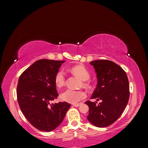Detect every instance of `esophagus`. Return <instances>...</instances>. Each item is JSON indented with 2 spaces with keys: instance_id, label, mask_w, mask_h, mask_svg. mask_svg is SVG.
Returning a JSON list of instances; mask_svg holds the SVG:
<instances>
[{
  "instance_id": "1",
  "label": "esophagus",
  "mask_w": 148,
  "mask_h": 148,
  "mask_svg": "<svg viewBox=\"0 0 148 148\" xmlns=\"http://www.w3.org/2000/svg\"><path fill=\"white\" fill-rule=\"evenodd\" d=\"M80 105H81V104H73V106L74 107H79Z\"/></svg>"
}]
</instances>
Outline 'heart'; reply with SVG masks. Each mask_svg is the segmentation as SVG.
Masks as SVG:
<instances>
[{"instance_id": "heart-1", "label": "heart", "mask_w": 148, "mask_h": 148, "mask_svg": "<svg viewBox=\"0 0 148 148\" xmlns=\"http://www.w3.org/2000/svg\"><path fill=\"white\" fill-rule=\"evenodd\" d=\"M69 70L73 74L83 80L82 86L87 89L91 87V83L88 80L90 74L83 65H75L71 67ZM54 82L57 88H62L64 86L66 83V76L64 70H60L57 71L55 75ZM60 97L63 101L75 104L84 99L86 97V93L83 90L67 89L61 94Z\"/></svg>"}]
</instances>
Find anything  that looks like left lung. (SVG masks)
Listing matches in <instances>:
<instances>
[{"label": "left lung", "instance_id": "1", "mask_svg": "<svg viewBox=\"0 0 148 148\" xmlns=\"http://www.w3.org/2000/svg\"><path fill=\"white\" fill-rule=\"evenodd\" d=\"M97 73V84L91 99L101 100L97 104L87 101L89 106L87 119L97 127H106L117 120L127 106L129 97V82L122 67L108 60L89 62Z\"/></svg>", "mask_w": 148, "mask_h": 148}]
</instances>
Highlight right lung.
<instances>
[{
  "label": "right lung",
  "instance_id": "right-lung-1",
  "mask_svg": "<svg viewBox=\"0 0 148 148\" xmlns=\"http://www.w3.org/2000/svg\"><path fill=\"white\" fill-rule=\"evenodd\" d=\"M65 61L41 59L21 73L16 88L17 101L26 119L39 130L51 132L62 122L71 105L52 104L59 96L54 77Z\"/></svg>",
  "mask_w": 148,
  "mask_h": 148
}]
</instances>
